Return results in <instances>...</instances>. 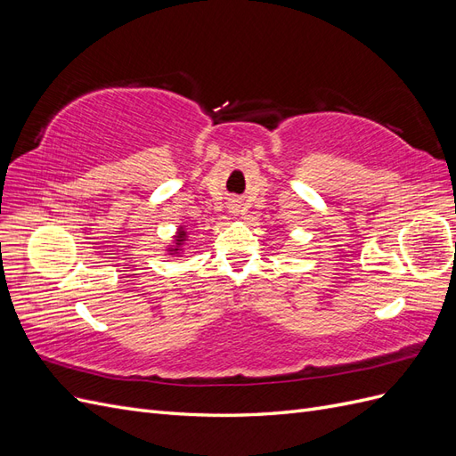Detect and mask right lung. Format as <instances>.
Wrapping results in <instances>:
<instances>
[{"mask_svg":"<svg viewBox=\"0 0 456 456\" xmlns=\"http://www.w3.org/2000/svg\"><path fill=\"white\" fill-rule=\"evenodd\" d=\"M184 236H186V232H181V233H178V240H176V241H178V243L184 241ZM175 251H176V249H175Z\"/></svg>","mask_w":456,"mask_h":456,"instance_id":"1","label":"right lung"}]
</instances>
